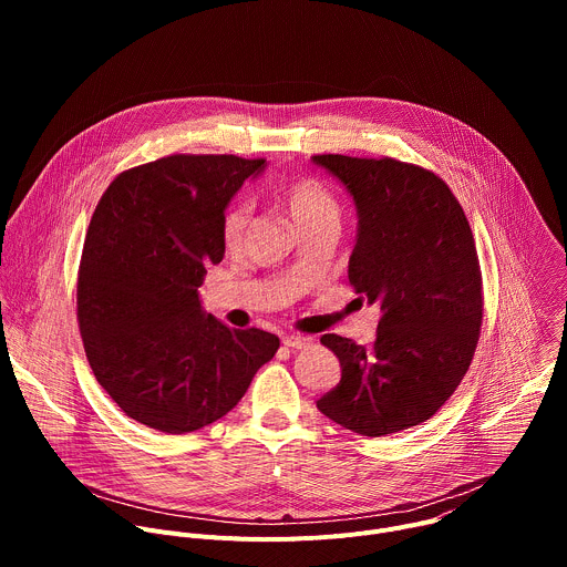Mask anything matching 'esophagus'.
<instances>
[{
	"instance_id": "esophagus-1",
	"label": "esophagus",
	"mask_w": 567,
	"mask_h": 567,
	"mask_svg": "<svg viewBox=\"0 0 567 567\" xmlns=\"http://www.w3.org/2000/svg\"><path fill=\"white\" fill-rule=\"evenodd\" d=\"M311 337H300V334H289V337H285L282 339V343L287 346V348H291V350H302V348H307V346H311Z\"/></svg>"
}]
</instances>
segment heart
<instances>
[{
    "instance_id": "b5f03b06",
    "label": "heart",
    "mask_w": 567,
    "mask_h": 567,
    "mask_svg": "<svg viewBox=\"0 0 567 567\" xmlns=\"http://www.w3.org/2000/svg\"><path fill=\"white\" fill-rule=\"evenodd\" d=\"M278 202L296 224V228L305 235L318 228H339L341 221V202L339 197L313 177H298L278 188ZM249 224V206L233 204L221 217V245L228 251L241 247L245 230Z\"/></svg>"
}]
</instances>
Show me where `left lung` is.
<instances>
[{
    "instance_id": "left-lung-1",
    "label": "left lung",
    "mask_w": 567,
    "mask_h": 567,
    "mask_svg": "<svg viewBox=\"0 0 567 567\" xmlns=\"http://www.w3.org/2000/svg\"><path fill=\"white\" fill-rule=\"evenodd\" d=\"M350 190L359 235L348 278L381 309L365 348L322 334L341 381L318 411L381 437L431 420L466 374L482 326V274L468 219L433 173L392 156L313 154Z\"/></svg>"
}]
</instances>
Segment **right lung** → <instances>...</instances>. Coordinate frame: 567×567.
<instances>
[{
  "mask_svg": "<svg viewBox=\"0 0 567 567\" xmlns=\"http://www.w3.org/2000/svg\"><path fill=\"white\" fill-rule=\"evenodd\" d=\"M265 158L171 154L121 173L101 197L78 267V328L116 406L161 433L204 429L237 406L280 339L230 330L197 289L224 258L221 217Z\"/></svg>",
  "mask_w": 567,
  "mask_h": 567,
  "instance_id": "obj_1",
  "label": "right lung"
}]
</instances>
